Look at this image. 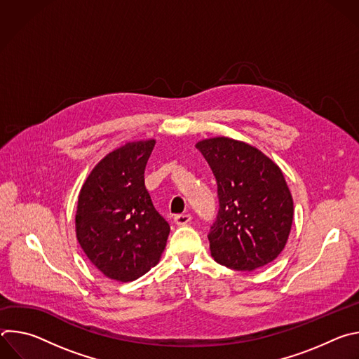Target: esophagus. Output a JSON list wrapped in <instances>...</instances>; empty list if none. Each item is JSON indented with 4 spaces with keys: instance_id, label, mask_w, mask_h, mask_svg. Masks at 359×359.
Returning <instances> with one entry per match:
<instances>
[{
    "instance_id": "34e87169",
    "label": "esophagus",
    "mask_w": 359,
    "mask_h": 359,
    "mask_svg": "<svg viewBox=\"0 0 359 359\" xmlns=\"http://www.w3.org/2000/svg\"><path fill=\"white\" fill-rule=\"evenodd\" d=\"M191 222V216L190 215H177L175 216V223L177 226H186Z\"/></svg>"
}]
</instances>
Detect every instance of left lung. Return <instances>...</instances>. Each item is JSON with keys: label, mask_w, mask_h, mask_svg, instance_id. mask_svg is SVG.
Wrapping results in <instances>:
<instances>
[{"label": "left lung", "mask_w": 359, "mask_h": 359, "mask_svg": "<svg viewBox=\"0 0 359 359\" xmlns=\"http://www.w3.org/2000/svg\"><path fill=\"white\" fill-rule=\"evenodd\" d=\"M210 165L220 210L209 234L210 252L222 266L254 271L278 257L287 244L294 203L284 175L267 155L226 136L196 143Z\"/></svg>", "instance_id": "obj_1"}]
</instances>
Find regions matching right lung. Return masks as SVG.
Returning <instances> with one entry per match:
<instances>
[{
  "mask_svg": "<svg viewBox=\"0 0 359 359\" xmlns=\"http://www.w3.org/2000/svg\"><path fill=\"white\" fill-rule=\"evenodd\" d=\"M155 143L126 142L109 151L79 190L76 238L89 262L115 281H133L155 267L170 233L144 187V168Z\"/></svg>",
  "mask_w": 359,
  "mask_h": 359,
  "instance_id": "1",
  "label": "right lung"
}]
</instances>
